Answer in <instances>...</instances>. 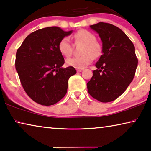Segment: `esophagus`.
<instances>
[{
    "label": "esophagus",
    "instance_id": "obj_1",
    "mask_svg": "<svg viewBox=\"0 0 151 151\" xmlns=\"http://www.w3.org/2000/svg\"><path fill=\"white\" fill-rule=\"evenodd\" d=\"M83 71V69H77V72H81V71Z\"/></svg>",
    "mask_w": 151,
    "mask_h": 151
}]
</instances>
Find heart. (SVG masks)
I'll use <instances>...</instances> for the list:
<instances>
[{"label": "heart", "mask_w": 151, "mask_h": 151, "mask_svg": "<svg viewBox=\"0 0 151 151\" xmlns=\"http://www.w3.org/2000/svg\"><path fill=\"white\" fill-rule=\"evenodd\" d=\"M76 42H82L86 43L83 48V55L80 57H73L66 60L68 66L77 69H83L91 63L94 57H99L102 54V46L97 42L94 34L86 29H80L73 34ZM59 52L65 57H69L72 53L73 46L68 37H63L58 45Z\"/></svg>", "instance_id": "b5f03b06"}]
</instances>
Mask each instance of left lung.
<instances>
[{
  "label": "left lung",
  "mask_w": 151,
  "mask_h": 151,
  "mask_svg": "<svg viewBox=\"0 0 151 151\" xmlns=\"http://www.w3.org/2000/svg\"><path fill=\"white\" fill-rule=\"evenodd\" d=\"M90 27L101 39L103 55L87 83L88 92L99 101L108 103L121 96L133 80L138 65L135 47L117 26L99 22Z\"/></svg>",
  "instance_id": "1"
}]
</instances>
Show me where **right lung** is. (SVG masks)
Instances as JSON below:
<instances>
[{
    "mask_svg": "<svg viewBox=\"0 0 151 151\" xmlns=\"http://www.w3.org/2000/svg\"><path fill=\"white\" fill-rule=\"evenodd\" d=\"M72 33L59 27L32 32L16 52L15 68L27 94L42 105H55L68 91V80L76 73L73 67L63 68L65 60L58 48L59 41Z\"/></svg>",
    "mask_w": 151,
    "mask_h": 151,
    "instance_id": "right-lung-1",
    "label": "right lung"
}]
</instances>
